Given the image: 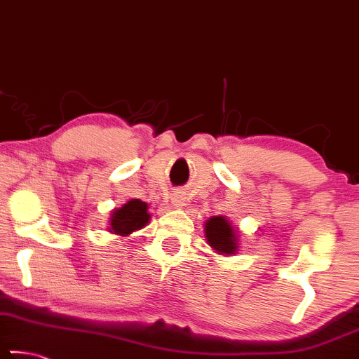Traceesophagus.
<instances>
[{
	"label": "esophagus",
	"mask_w": 359,
	"mask_h": 359,
	"mask_svg": "<svg viewBox=\"0 0 359 359\" xmlns=\"http://www.w3.org/2000/svg\"><path fill=\"white\" fill-rule=\"evenodd\" d=\"M184 199L186 197L181 192H176V194L171 196V204H173L175 209H181L184 205Z\"/></svg>",
	"instance_id": "obj_1"
}]
</instances>
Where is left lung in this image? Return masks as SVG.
<instances>
[{"label":"left lung","mask_w":359,"mask_h":359,"mask_svg":"<svg viewBox=\"0 0 359 359\" xmlns=\"http://www.w3.org/2000/svg\"><path fill=\"white\" fill-rule=\"evenodd\" d=\"M204 236L207 244L220 256H235L240 248V231L225 215L210 217L204 223Z\"/></svg>","instance_id":"left-lung-1"}]
</instances>
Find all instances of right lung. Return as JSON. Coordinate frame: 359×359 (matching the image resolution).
I'll list each match as a JSON object with an SVG mask.
<instances>
[{
    "label": "right lung",
    "instance_id": "add662e5",
    "mask_svg": "<svg viewBox=\"0 0 359 359\" xmlns=\"http://www.w3.org/2000/svg\"><path fill=\"white\" fill-rule=\"evenodd\" d=\"M150 217L152 215L149 214L147 202H142L141 199H131L119 209L111 212L107 231L116 236H129L147 225Z\"/></svg>",
    "mask_w": 359,
    "mask_h": 359
}]
</instances>
